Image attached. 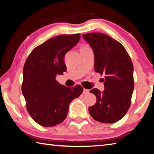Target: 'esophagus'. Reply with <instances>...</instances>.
Wrapping results in <instances>:
<instances>
[{
	"label": "esophagus",
	"instance_id": "34e87169",
	"mask_svg": "<svg viewBox=\"0 0 154 154\" xmlns=\"http://www.w3.org/2000/svg\"><path fill=\"white\" fill-rule=\"evenodd\" d=\"M83 93L84 94H88L89 93V90H88V89H83Z\"/></svg>",
	"mask_w": 154,
	"mask_h": 154
}]
</instances>
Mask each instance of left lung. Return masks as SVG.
<instances>
[{
  "label": "left lung",
  "mask_w": 154,
  "mask_h": 154,
  "mask_svg": "<svg viewBox=\"0 0 154 154\" xmlns=\"http://www.w3.org/2000/svg\"><path fill=\"white\" fill-rule=\"evenodd\" d=\"M94 54V70L101 75L105 90H90L96 97L89 107L91 116L102 123L118 122L126 115L131 104L134 90L133 64L126 49L118 41L105 34L83 35Z\"/></svg>",
  "instance_id": "obj_1"
}]
</instances>
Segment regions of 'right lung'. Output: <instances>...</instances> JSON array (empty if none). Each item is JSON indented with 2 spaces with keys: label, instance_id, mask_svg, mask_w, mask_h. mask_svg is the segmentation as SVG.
Listing matches in <instances>:
<instances>
[{
  "label": "right lung",
  "instance_id": "add662e5",
  "mask_svg": "<svg viewBox=\"0 0 154 154\" xmlns=\"http://www.w3.org/2000/svg\"><path fill=\"white\" fill-rule=\"evenodd\" d=\"M80 34L62 35L49 38L31 51L23 69L22 92L30 116L36 123L51 127L66 118L71 101L82 94L83 88H72L56 80L66 71L64 56L77 45Z\"/></svg>",
  "mask_w": 154,
  "mask_h": 154
}]
</instances>
